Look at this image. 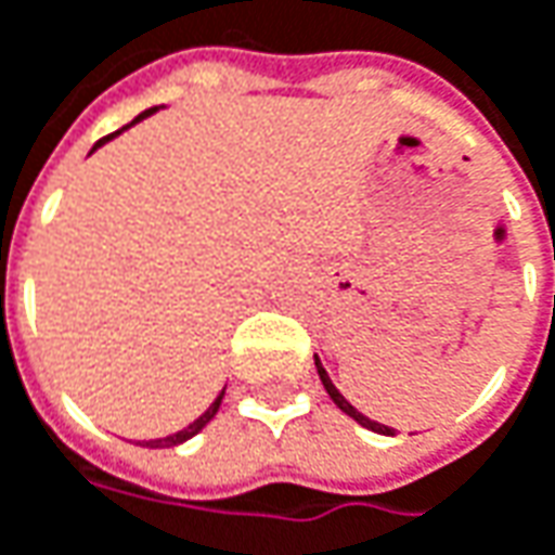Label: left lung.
I'll list each match as a JSON object with an SVG mask.
<instances>
[{"label": "left lung", "instance_id": "obj_1", "mask_svg": "<svg viewBox=\"0 0 555 555\" xmlns=\"http://www.w3.org/2000/svg\"><path fill=\"white\" fill-rule=\"evenodd\" d=\"M317 373H320V382H323V388L328 391V398L335 400V406H338L341 413H348L350 420L360 422V425H363V428H370V431H378V435H391V431H395V428H388V425H382V422H373L370 416H363V413H360L357 406H350L348 398H345V395H341V391H338V388L332 385V378H328V373L323 370L320 357H317Z\"/></svg>", "mask_w": 555, "mask_h": 555}]
</instances>
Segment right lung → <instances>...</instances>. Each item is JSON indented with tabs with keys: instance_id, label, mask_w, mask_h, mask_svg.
<instances>
[{
	"instance_id": "right-lung-1",
	"label": "right lung",
	"mask_w": 555,
	"mask_h": 555,
	"mask_svg": "<svg viewBox=\"0 0 555 555\" xmlns=\"http://www.w3.org/2000/svg\"><path fill=\"white\" fill-rule=\"evenodd\" d=\"M155 111L157 108L142 111V114L135 117L133 124H139L142 117H149V114H155ZM117 133H120V130H117ZM117 133H111V135H105V139H99V142H95V149H99V145H105V142H108V139H114V135H117ZM223 395H227V388H223V391L217 395V400H214V403L207 406V410H205V413H202V416H198V420L192 422V425H185L182 431H177V435H167V438H155V441H145V444H142V447H177V444H182V441H189V438H195V435H198V431L205 428L207 422L217 416V410H220V403H223Z\"/></svg>"
}]
</instances>
